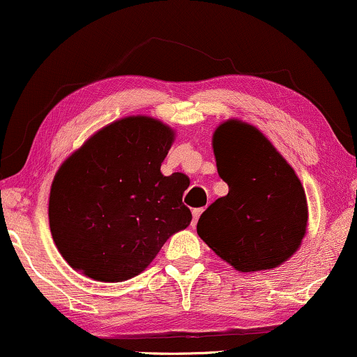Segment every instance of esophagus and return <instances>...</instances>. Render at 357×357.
Returning <instances> with one entry per match:
<instances>
[{
    "mask_svg": "<svg viewBox=\"0 0 357 357\" xmlns=\"http://www.w3.org/2000/svg\"><path fill=\"white\" fill-rule=\"evenodd\" d=\"M202 212H204V209H202V207H199V209H194V211H192V225L197 224V219L201 218Z\"/></svg>",
    "mask_w": 357,
    "mask_h": 357,
    "instance_id": "obj_1",
    "label": "esophagus"
}]
</instances>
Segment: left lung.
Here are the masks:
<instances>
[{
  "label": "left lung",
  "instance_id": "left-lung-1",
  "mask_svg": "<svg viewBox=\"0 0 357 357\" xmlns=\"http://www.w3.org/2000/svg\"><path fill=\"white\" fill-rule=\"evenodd\" d=\"M212 150L229 192L202 212L197 236L237 272L280 267L300 249L308 225L300 178L247 121H222Z\"/></svg>",
  "mask_w": 357,
  "mask_h": 357
}]
</instances>
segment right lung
<instances>
[{"mask_svg": "<svg viewBox=\"0 0 357 357\" xmlns=\"http://www.w3.org/2000/svg\"><path fill=\"white\" fill-rule=\"evenodd\" d=\"M174 137L153 116H125L61 165L49 194V227L72 268L98 282H125L191 224L183 204L189 178L161 173Z\"/></svg>", "mask_w": 357, "mask_h": 357, "instance_id": "right-lung-1", "label": "right lung"}]
</instances>
